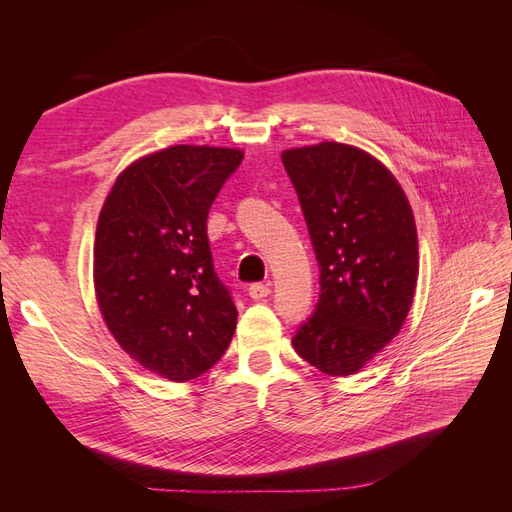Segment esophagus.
Here are the masks:
<instances>
[{"label":"esophagus","instance_id":"esophagus-1","mask_svg":"<svg viewBox=\"0 0 512 512\" xmlns=\"http://www.w3.org/2000/svg\"><path fill=\"white\" fill-rule=\"evenodd\" d=\"M269 294H271V284H252L250 286V297L254 301L265 299V297H269Z\"/></svg>","mask_w":512,"mask_h":512}]
</instances>
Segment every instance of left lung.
<instances>
[{"instance_id": "1", "label": "left lung", "mask_w": 512, "mask_h": 512, "mask_svg": "<svg viewBox=\"0 0 512 512\" xmlns=\"http://www.w3.org/2000/svg\"><path fill=\"white\" fill-rule=\"evenodd\" d=\"M320 265V299L292 346L327 376H352L401 331L418 280L414 213L371 153L324 141L282 153Z\"/></svg>"}]
</instances>
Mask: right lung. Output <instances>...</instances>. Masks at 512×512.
Segmentation results:
<instances>
[{"mask_svg": "<svg viewBox=\"0 0 512 512\" xmlns=\"http://www.w3.org/2000/svg\"><path fill=\"white\" fill-rule=\"evenodd\" d=\"M241 149L173 145L115 179L96 228L94 288L108 331L170 382L203 376L237 329V307L213 271L207 215Z\"/></svg>", "mask_w": 512, "mask_h": 512, "instance_id": "add662e5", "label": "right lung"}]
</instances>
